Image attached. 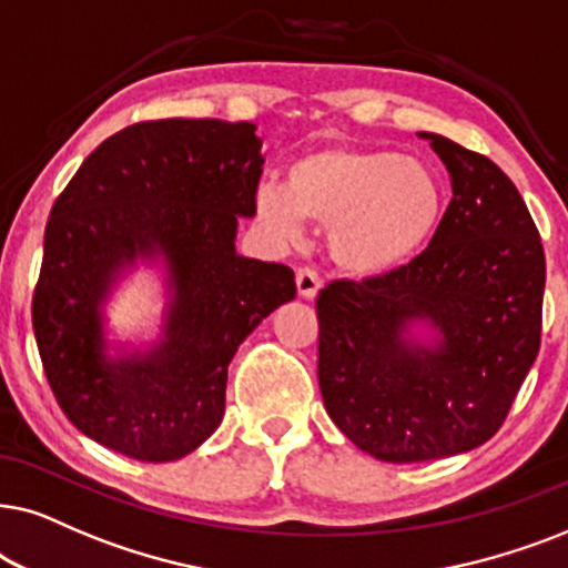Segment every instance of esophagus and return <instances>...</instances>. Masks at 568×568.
<instances>
[{
	"label": "esophagus",
	"mask_w": 568,
	"mask_h": 568,
	"mask_svg": "<svg viewBox=\"0 0 568 568\" xmlns=\"http://www.w3.org/2000/svg\"><path fill=\"white\" fill-rule=\"evenodd\" d=\"M296 288L301 298H314L322 288V277L316 275L312 267H298L296 270Z\"/></svg>",
	"instance_id": "1"
}]
</instances>
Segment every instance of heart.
<instances>
[{"instance_id":"b5f03b06","label":"heart","mask_w":568,"mask_h":568,"mask_svg":"<svg viewBox=\"0 0 568 568\" xmlns=\"http://www.w3.org/2000/svg\"><path fill=\"white\" fill-rule=\"evenodd\" d=\"M447 192L430 165L403 150L320 145L293 158L285 186L256 189V215L272 231L329 225L327 244L347 275L384 277L418 256L442 229Z\"/></svg>"}]
</instances>
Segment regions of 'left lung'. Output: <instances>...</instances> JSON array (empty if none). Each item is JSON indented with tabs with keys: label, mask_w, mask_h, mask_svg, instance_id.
Here are the masks:
<instances>
[{
	"label": "left lung",
	"mask_w": 568,
	"mask_h": 568,
	"mask_svg": "<svg viewBox=\"0 0 568 568\" xmlns=\"http://www.w3.org/2000/svg\"><path fill=\"white\" fill-rule=\"evenodd\" d=\"M452 176L442 229L405 267L320 291V389L329 418L384 463L486 444L540 351L546 254L511 179L486 155L420 132ZM415 321L439 332L409 339Z\"/></svg>",
	"instance_id": "1"
}]
</instances>
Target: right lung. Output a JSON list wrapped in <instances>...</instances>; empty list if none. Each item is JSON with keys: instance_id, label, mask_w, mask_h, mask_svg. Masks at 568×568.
I'll return each mask as SVG.
<instances>
[{"instance_id": "right-lung-1", "label": "right lung", "mask_w": 568, "mask_h": 568, "mask_svg": "<svg viewBox=\"0 0 568 568\" xmlns=\"http://www.w3.org/2000/svg\"><path fill=\"white\" fill-rule=\"evenodd\" d=\"M248 121L158 119L85 158L51 207L33 332L59 407L82 434L142 463H171L221 426L229 363L296 296L293 270L236 254L256 213L262 140ZM163 253L174 301L145 356L104 358L100 306L121 266Z\"/></svg>"}]
</instances>
